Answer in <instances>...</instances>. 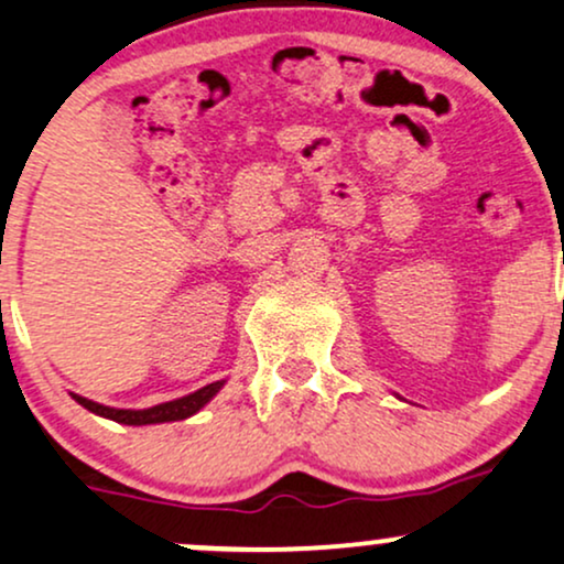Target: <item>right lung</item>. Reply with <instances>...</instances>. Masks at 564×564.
Returning a JSON list of instances; mask_svg holds the SVG:
<instances>
[{"mask_svg": "<svg viewBox=\"0 0 564 564\" xmlns=\"http://www.w3.org/2000/svg\"><path fill=\"white\" fill-rule=\"evenodd\" d=\"M219 387H223V381H215V384L200 387L198 392L185 394V398H180V400H170V403H161V405L145 408V411H121V408H108V405L93 403V400L79 398V394H74V398H76V403L87 408V411L97 413V416L113 419V422H119V424H132V426H140V424L180 422V419L193 416V413L200 411V408H204L206 403H209L212 398H215V394L219 392Z\"/></svg>", "mask_w": 564, "mask_h": 564, "instance_id": "obj_1", "label": "right lung"}]
</instances>
